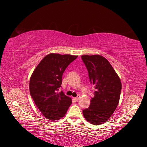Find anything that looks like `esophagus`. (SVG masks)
<instances>
[{
	"label": "esophagus",
	"instance_id": "34e87169",
	"mask_svg": "<svg viewBox=\"0 0 147 147\" xmlns=\"http://www.w3.org/2000/svg\"><path fill=\"white\" fill-rule=\"evenodd\" d=\"M79 98H80V96H77V97H75V98H74V100H76V101H77V100H79Z\"/></svg>",
	"mask_w": 147,
	"mask_h": 147
}]
</instances>
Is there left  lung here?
<instances>
[{"mask_svg": "<svg viewBox=\"0 0 147 147\" xmlns=\"http://www.w3.org/2000/svg\"><path fill=\"white\" fill-rule=\"evenodd\" d=\"M82 59L88 72L90 83L95 86L94 97L83 114L90 123H105L114 113L119 101L121 82L111 64L100 55H84Z\"/></svg>", "mask_w": 147, "mask_h": 147, "instance_id": "1", "label": "left lung"}]
</instances>
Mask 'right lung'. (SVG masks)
Masks as SVG:
<instances>
[{
  "label": "right lung",
  "mask_w": 147,
  "mask_h": 147,
  "mask_svg": "<svg viewBox=\"0 0 147 147\" xmlns=\"http://www.w3.org/2000/svg\"><path fill=\"white\" fill-rule=\"evenodd\" d=\"M77 57L69 54H48L31 76L30 95L40 111L49 120L57 121L64 117L71 104V98L58 90L61 87L62 74Z\"/></svg>",
  "instance_id": "right-lung-1"
}]
</instances>
